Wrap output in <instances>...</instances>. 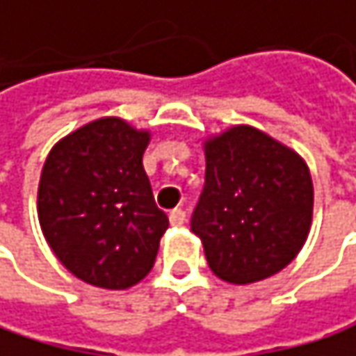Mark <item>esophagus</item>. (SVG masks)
I'll return each mask as SVG.
<instances>
[{
	"mask_svg": "<svg viewBox=\"0 0 356 356\" xmlns=\"http://www.w3.org/2000/svg\"><path fill=\"white\" fill-rule=\"evenodd\" d=\"M168 219H170V225L179 227V225L186 223V211L184 209H175V211L168 213Z\"/></svg>",
	"mask_w": 356,
	"mask_h": 356,
	"instance_id": "esophagus-1",
	"label": "esophagus"
}]
</instances>
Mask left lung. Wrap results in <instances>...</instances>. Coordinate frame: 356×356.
<instances>
[{
	"mask_svg": "<svg viewBox=\"0 0 356 356\" xmlns=\"http://www.w3.org/2000/svg\"><path fill=\"white\" fill-rule=\"evenodd\" d=\"M311 215L313 181L298 154L252 127L207 143L192 232L217 277L252 284L275 275L302 248Z\"/></svg>",
	"mask_w": 356,
	"mask_h": 356,
	"instance_id": "left-lung-1",
	"label": "left lung"
}]
</instances>
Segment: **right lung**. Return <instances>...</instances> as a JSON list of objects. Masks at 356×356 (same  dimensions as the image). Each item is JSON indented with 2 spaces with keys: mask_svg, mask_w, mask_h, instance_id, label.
<instances>
[{
  "mask_svg": "<svg viewBox=\"0 0 356 356\" xmlns=\"http://www.w3.org/2000/svg\"><path fill=\"white\" fill-rule=\"evenodd\" d=\"M147 139L120 118H99L58 141L43 164V236L60 263L91 286L124 290L154 267L168 217L143 170Z\"/></svg>",
  "mask_w": 356,
  "mask_h": 356,
  "instance_id": "add662e5",
  "label": "right lung"
}]
</instances>
